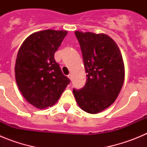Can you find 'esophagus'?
<instances>
[{
    "label": "esophagus",
    "instance_id": "obj_1",
    "mask_svg": "<svg viewBox=\"0 0 147 147\" xmlns=\"http://www.w3.org/2000/svg\"><path fill=\"white\" fill-rule=\"evenodd\" d=\"M68 76V78H69L70 80H72V75H71V74H69V75H68V76Z\"/></svg>",
    "mask_w": 147,
    "mask_h": 147
}]
</instances>
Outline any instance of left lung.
<instances>
[{
	"instance_id": "8db88e82",
	"label": "left lung",
	"mask_w": 147,
	"mask_h": 147,
	"mask_svg": "<svg viewBox=\"0 0 147 147\" xmlns=\"http://www.w3.org/2000/svg\"><path fill=\"white\" fill-rule=\"evenodd\" d=\"M75 35L88 79L85 86L74 88L73 93L84 111L98 113L112 105L121 91L124 80L121 53L115 41L105 34L76 31Z\"/></svg>"
}]
</instances>
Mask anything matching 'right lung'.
<instances>
[{"label": "right lung", "instance_id": "right-lung-1", "mask_svg": "<svg viewBox=\"0 0 147 147\" xmlns=\"http://www.w3.org/2000/svg\"><path fill=\"white\" fill-rule=\"evenodd\" d=\"M67 31L48 29L28 36L20 46L15 62V79L20 91L39 109L51 107L71 82L54 59Z\"/></svg>", "mask_w": 147, "mask_h": 147}]
</instances>
